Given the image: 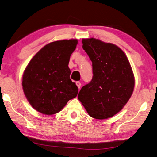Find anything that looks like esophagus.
<instances>
[{
  "label": "esophagus",
  "mask_w": 157,
  "mask_h": 157,
  "mask_svg": "<svg viewBox=\"0 0 157 157\" xmlns=\"http://www.w3.org/2000/svg\"><path fill=\"white\" fill-rule=\"evenodd\" d=\"M76 84H77V86H78V89H79L81 88V86H82V84L79 82H76Z\"/></svg>",
  "instance_id": "1"
}]
</instances>
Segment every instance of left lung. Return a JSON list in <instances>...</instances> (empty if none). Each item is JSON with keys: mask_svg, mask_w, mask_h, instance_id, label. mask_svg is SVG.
<instances>
[{"mask_svg": "<svg viewBox=\"0 0 157 157\" xmlns=\"http://www.w3.org/2000/svg\"><path fill=\"white\" fill-rule=\"evenodd\" d=\"M92 61L93 78L82 86L78 99L91 117L105 119L118 113L132 95L135 79L124 52L115 44L82 39Z\"/></svg>", "mask_w": 157, "mask_h": 157, "instance_id": "8db88e82", "label": "left lung"}]
</instances>
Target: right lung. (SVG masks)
I'll use <instances>...</instances> for the list:
<instances>
[{
  "mask_svg": "<svg viewBox=\"0 0 157 157\" xmlns=\"http://www.w3.org/2000/svg\"><path fill=\"white\" fill-rule=\"evenodd\" d=\"M78 40H63L46 44L35 55L24 72L22 86L35 110L47 115L56 114L75 98L78 88L70 79L68 63Z\"/></svg>",
  "mask_w": 157,
  "mask_h": 157,
  "instance_id": "1",
  "label": "right lung"
}]
</instances>
